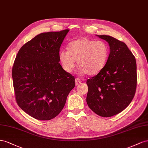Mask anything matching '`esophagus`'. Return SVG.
Masks as SVG:
<instances>
[{
  "label": "esophagus",
  "mask_w": 148,
  "mask_h": 148,
  "mask_svg": "<svg viewBox=\"0 0 148 148\" xmlns=\"http://www.w3.org/2000/svg\"><path fill=\"white\" fill-rule=\"evenodd\" d=\"M82 82V81L81 79H80L79 78H75V85H79V84L81 83Z\"/></svg>",
  "instance_id": "1"
}]
</instances>
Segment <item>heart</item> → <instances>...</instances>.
I'll return each mask as SVG.
<instances>
[{"label": "heart", "instance_id": "1", "mask_svg": "<svg viewBox=\"0 0 148 148\" xmlns=\"http://www.w3.org/2000/svg\"><path fill=\"white\" fill-rule=\"evenodd\" d=\"M108 56V47L102 40L80 38L71 41L69 49H61L59 58L67 73L74 68L77 61L82 74L94 75L102 69Z\"/></svg>", "mask_w": 148, "mask_h": 148}]
</instances>
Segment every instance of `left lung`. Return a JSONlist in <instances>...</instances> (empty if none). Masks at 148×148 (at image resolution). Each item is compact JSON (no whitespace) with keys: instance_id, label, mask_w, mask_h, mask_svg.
<instances>
[{"instance_id":"1","label":"left lung","mask_w":148,"mask_h":148,"mask_svg":"<svg viewBox=\"0 0 148 148\" xmlns=\"http://www.w3.org/2000/svg\"><path fill=\"white\" fill-rule=\"evenodd\" d=\"M108 42L110 54L99 73L88 79L86 101L92 110L103 117L120 113L132 102L137 83L136 62L128 46L108 35H97Z\"/></svg>"}]
</instances>
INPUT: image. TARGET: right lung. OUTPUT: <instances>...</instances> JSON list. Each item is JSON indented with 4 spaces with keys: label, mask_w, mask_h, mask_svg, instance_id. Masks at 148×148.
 <instances>
[{
    "label": "right lung",
    "mask_w": 148,
    "mask_h": 148,
    "mask_svg": "<svg viewBox=\"0 0 148 148\" xmlns=\"http://www.w3.org/2000/svg\"><path fill=\"white\" fill-rule=\"evenodd\" d=\"M69 29L42 33L20 49L12 68L18 106L39 120L56 117L64 108L75 79L59 63V52Z\"/></svg>",
    "instance_id": "add662e5"
}]
</instances>
